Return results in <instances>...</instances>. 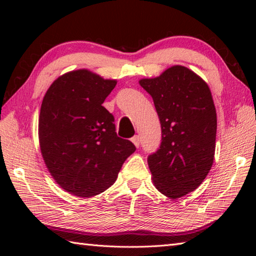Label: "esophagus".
<instances>
[{
	"label": "esophagus",
	"instance_id": "1",
	"mask_svg": "<svg viewBox=\"0 0 256 256\" xmlns=\"http://www.w3.org/2000/svg\"><path fill=\"white\" fill-rule=\"evenodd\" d=\"M131 141L133 142V144L136 146V148H138V146H140V136H134L131 138Z\"/></svg>",
	"mask_w": 256,
	"mask_h": 256
}]
</instances>
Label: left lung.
<instances>
[{
  "label": "left lung",
  "instance_id": "8db88e82",
  "mask_svg": "<svg viewBox=\"0 0 256 256\" xmlns=\"http://www.w3.org/2000/svg\"><path fill=\"white\" fill-rule=\"evenodd\" d=\"M138 84L152 97L162 125V144L148 157L154 184L176 200L198 188L214 164L216 112L210 88L183 66Z\"/></svg>",
  "mask_w": 256,
  "mask_h": 256
}]
</instances>
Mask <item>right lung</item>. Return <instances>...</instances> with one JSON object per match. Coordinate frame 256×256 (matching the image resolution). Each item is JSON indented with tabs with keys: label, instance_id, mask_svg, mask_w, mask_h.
<instances>
[{
	"label": "right lung",
	"instance_id": "right-lung-1",
	"mask_svg": "<svg viewBox=\"0 0 256 256\" xmlns=\"http://www.w3.org/2000/svg\"><path fill=\"white\" fill-rule=\"evenodd\" d=\"M118 81L86 68L58 76L42 98L38 138L47 170L72 196L92 198L115 183L134 151L102 106Z\"/></svg>",
	"mask_w": 256,
	"mask_h": 256
}]
</instances>
